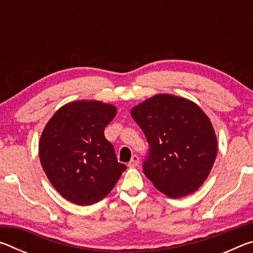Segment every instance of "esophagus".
<instances>
[{"mask_svg": "<svg viewBox=\"0 0 253 253\" xmlns=\"http://www.w3.org/2000/svg\"><path fill=\"white\" fill-rule=\"evenodd\" d=\"M138 164H139V158H138V156H137V155H132L130 162L128 163V166H129V168H135V166H137Z\"/></svg>", "mask_w": 253, "mask_h": 253, "instance_id": "1", "label": "esophagus"}]
</instances>
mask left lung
Segmentation results:
<instances>
[{"mask_svg": "<svg viewBox=\"0 0 253 253\" xmlns=\"http://www.w3.org/2000/svg\"><path fill=\"white\" fill-rule=\"evenodd\" d=\"M130 114L149 144L143 169L158 191L178 199L194 193L215 162L217 142L207 114L186 98L158 93Z\"/></svg>", "mask_w": 253, "mask_h": 253, "instance_id": "left-lung-1", "label": "left lung"}]
</instances>
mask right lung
I'll list each match as a JSON object with an SVG mask.
<instances>
[{
    "label": "right lung",
    "instance_id": "obj_1",
    "mask_svg": "<svg viewBox=\"0 0 253 253\" xmlns=\"http://www.w3.org/2000/svg\"><path fill=\"white\" fill-rule=\"evenodd\" d=\"M116 114L111 104L77 100L63 105L46 123L39 142L42 169L59 194L71 203L99 202L127 169L118 163L104 135Z\"/></svg>",
    "mask_w": 253,
    "mask_h": 253
}]
</instances>
